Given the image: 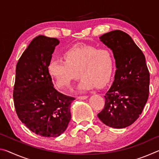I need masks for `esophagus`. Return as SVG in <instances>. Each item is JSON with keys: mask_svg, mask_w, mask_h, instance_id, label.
<instances>
[{"mask_svg": "<svg viewBox=\"0 0 159 159\" xmlns=\"http://www.w3.org/2000/svg\"><path fill=\"white\" fill-rule=\"evenodd\" d=\"M88 98V95H82V96H78L77 99H85Z\"/></svg>", "mask_w": 159, "mask_h": 159, "instance_id": "esophagus-1", "label": "esophagus"}]
</instances>
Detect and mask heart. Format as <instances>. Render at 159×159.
<instances>
[{"label": "heart", "instance_id": "obj_1", "mask_svg": "<svg viewBox=\"0 0 159 159\" xmlns=\"http://www.w3.org/2000/svg\"><path fill=\"white\" fill-rule=\"evenodd\" d=\"M63 60H52L48 71L61 89L69 88L81 76L79 88L81 90L103 87L109 82L114 66V56L107 46L78 44L70 48ZM80 75H79V74Z\"/></svg>", "mask_w": 159, "mask_h": 159}]
</instances>
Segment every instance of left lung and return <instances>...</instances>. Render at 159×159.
Returning a JSON list of instances; mask_svg holds the SVG:
<instances>
[{"label":"left lung","mask_w":159,"mask_h":159,"mask_svg":"<svg viewBox=\"0 0 159 159\" xmlns=\"http://www.w3.org/2000/svg\"><path fill=\"white\" fill-rule=\"evenodd\" d=\"M99 39L112 50L116 70L114 82L104 95V109L98 116L109 127H128L139 117L149 98L150 76L145 57L123 31H111Z\"/></svg>","instance_id":"left-lung-1"}]
</instances>
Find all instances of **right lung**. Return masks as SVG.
<instances>
[{"label":"right lung","instance_id":"obj_1","mask_svg":"<svg viewBox=\"0 0 159 159\" xmlns=\"http://www.w3.org/2000/svg\"><path fill=\"white\" fill-rule=\"evenodd\" d=\"M59 44L55 38L36 37L16 66L13 90L16 113L29 130L45 138H55L65 131L71 119V103L75 99L54 88L48 71Z\"/></svg>","mask_w":159,"mask_h":159}]
</instances>
